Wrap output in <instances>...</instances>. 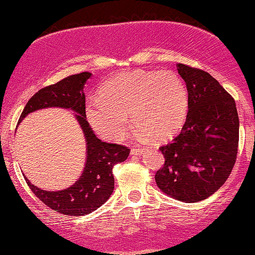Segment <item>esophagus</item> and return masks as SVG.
I'll return each instance as SVG.
<instances>
[{
    "mask_svg": "<svg viewBox=\"0 0 255 255\" xmlns=\"http://www.w3.org/2000/svg\"><path fill=\"white\" fill-rule=\"evenodd\" d=\"M142 151H144V148L142 147H136V146H134V147H131L130 153L135 154V156H139V154L142 153Z\"/></svg>",
    "mask_w": 255,
    "mask_h": 255,
    "instance_id": "esophagus-1",
    "label": "esophagus"
}]
</instances>
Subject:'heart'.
Wrapping results in <instances>:
<instances>
[{
	"label": "heart",
	"instance_id": "obj_1",
	"mask_svg": "<svg viewBox=\"0 0 255 255\" xmlns=\"http://www.w3.org/2000/svg\"><path fill=\"white\" fill-rule=\"evenodd\" d=\"M188 111V92L183 80L171 71L122 73L108 81L101 95L87 99L89 122L111 141L127 134L128 119L154 139L180 129Z\"/></svg>",
	"mask_w": 255,
	"mask_h": 255
}]
</instances>
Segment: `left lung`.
<instances>
[{
  "instance_id": "1",
  "label": "left lung",
  "mask_w": 255,
  "mask_h": 255,
  "mask_svg": "<svg viewBox=\"0 0 255 255\" xmlns=\"http://www.w3.org/2000/svg\"><path fill=\"white\" fill-rule=\"evenodd\" d=\"M188 91V113L180 134L159 150L164 165L157 186L177 200L197 203L218 191L235 165L239 115L234 98L203 69L177 64Z\"/></svg>"
}]
</instances>
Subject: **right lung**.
I'll use <instances>...</instances> for the list:
<instances>
[{"mask_svg":"<svg viewBox=\"0 0 255 255\" xmlns=\"http://www.w3.org/2000/svg\"><path fill=\"white\" fill-rule=\"evenodd\" d=\"M90 77L91 73L84 72L39 90L25 105L19 119L20 124L32 111L51 107L72 109L78 114L75 116L83 128L87 145L86 163L80 178L69 188L58 192L43 191L26 178V183L42 203L67 216H84L102 206L114 192V165L125 162L130 152L127 146L102 141L91 130L86 121L83 90Z\"/></svg>","mask_w":255,"mask_h":255,"instance_id":"right-lung-1","label":"right lung"}]
</instances>
